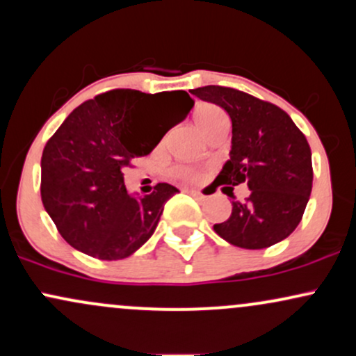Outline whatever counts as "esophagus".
<instances>
[{"label": "esophagus", "mask_w": 356, "mask_h": 356, "mask_svg": "<svg viewBox=\"0 0 356 356\" xmlns=\"http://www.w3.org/2000/svg\"><path fill=\"white\" fill-rule=\"evenodd\" d=\"M187 192V194H191V195H194V197H199V199H204V194L201 191H195V189H184Z\"/></svg>", "instance_id": "obj_1"}]
</instances>
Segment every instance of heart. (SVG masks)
Wrapping results in <instances>:
<instances>
[{
    "label": "heart",
    "mask_w": 356,
    "mask_h": 356,
    "mask_svg": "<svg viewBox=\"0 0 356 356\" xmlns=\"http://www.w3.org/2000/svg\"><path fill=\"white\" fill-rule=\"evenodd\" d=\"M192 120H194L195 127L209 138L216 130L227 127V115L222 108L218 107L214 104H201L194 108L192 112ZM164 142H161V145ZM169 175L175 181L182 182H202L206 177V169L194 165H184V164H175L169 169Z\"/></svg>",
    "instance_id": "obj_1"
}]
</instances>
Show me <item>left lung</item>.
<instances>
[{
  "label": "left lung",
  "mask_w": 356,
  "mask_h": 356,
  "mask_svg": "<svg viewBox=\"0 0 356 356\" xmlns=\"http://www.w3.org/2000/svg\"><path fill=\"white\" fill-rule=\"evenodd\" d=\"M191 93L222 107L232 122L231 159L214 186L249 187L244 201L229 194L234 199L229 219L214 224V231L244 249L269 248L288 238L303 218L313 186L305 134L283 108L241 90L207 85Z\"/></svg>",
  "instance_id": "1"
}]
</instances>
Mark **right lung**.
Returning <instances> with one entry per match:
<instances>
[{
	"label": "right lung",
	"mask_w": 356,
	"mask_h": 356,
	"mask_svg": "<svg viewBox=\"0 0 356 356\" xmlns=\"http://www.w3.org/2000/svg\"><path fill=\"white\" fill-rule=\"evenodd\" d=\"M192 105L184 90L152 95L115 88L67 117L43 149L40 191L44 209L70 246L112 261L136 252L154 234L165 202L179 191L159 182L149 195L134 197L122 170L132 167V159L152 152ZM159 108L164 116L154 112Z\"/></svg>",
	"instance_id": "1"
}]
</instances>
